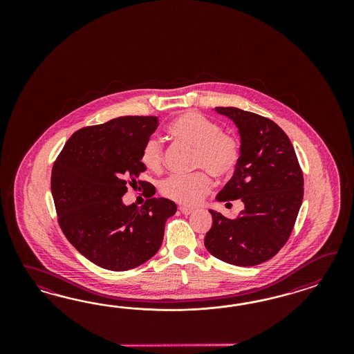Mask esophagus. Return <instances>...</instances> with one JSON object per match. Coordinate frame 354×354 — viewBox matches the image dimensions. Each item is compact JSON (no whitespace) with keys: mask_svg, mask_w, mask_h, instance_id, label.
I'll list each match as a JSON object with an SVG mask.
<instances>
[{"mask_svg":"<svg viewBox=\"0 0 354 354\" xmlns=\"http://www.w3.org/2000/svg\"><path fill=\"white\" fill-rule=\"evenodd\" d=\"M179 210H180L184 215L192 214L193 212H194V209H189V207H185V206H180Z\"/></svg>","mask_w":354,"mask_h":354,"instance_id":"obj_1","label":"esophagus"}]
</instances>
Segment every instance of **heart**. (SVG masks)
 I'll return each instance as SVG.
<instances>
[{
	"label": "heart",
	"mask_w": 354,
	"mask_h": 354,
	"mask_svg": "<svg viewBox=\"0 0 354 354\" xmlns=\"http://www.w3.org/2000/svg\"><path fill=\"white\" fill-rule=\"evenodd\" d=\"M167 131L176 141L194 149L193 169H203L216 180H225L234 175L241 158V142L234 133L225 132L219 123L197 113H185L174 119ZM140 161L149 171H161V141L157 138L147 140ZM206 172L171 175L161 183L160 192L178 204L194 206L212 189V180Z\"/></svg>",
	"instance_id": "1"
}]
</instances>
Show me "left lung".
Segmentation results:
<instances>
[{"mask_svg":"<svg viewBox=\"0 0 354 354\" xmlns=\"http://www.w3.org/2000/svg\"><path fill=\"white\" fill-rule=\"evenodd\" d=\"M232 119L241 138V158L218 201L241 200L234 219L210 210L213 225L205 247L215 258L256 266L288 241L304 197V175L290 138L271 119L237 107H215Z\"/></svg>","mask_w":354,"mask_h":354,"instance_id":"8db88e82","label":"left lung"}]
</instances>
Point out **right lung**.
I'll return each mask as SVG.
<instances>
[{"label":"right lung","mask_w":354,"mask_h":354,"mask_svg":"<svg viewBox=\"0 0 354 354\" xmlns=\"http://www.w3.org/2000/svg\"><path fill=\"white\" fill-rule=\"evenodd\" d=\"M158 127L157 117H120L76 131L52 169V194L67 240L89 261L113 271L135 268L161 248L166 221L176 213L156 188L139 180L141 150ZM140 185L149 200L141 207L121 203Z\"/></svg>","instance_id":"1"}]
</instances>
